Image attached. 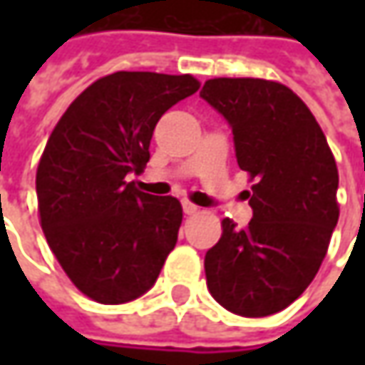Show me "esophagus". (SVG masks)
I'll return each mask as SVG.
<instances>
[{
	"label": "esophagus",
	"instance_id": "obj_1",
	"mask_svg": "<svg viewBox=\"0 0 365 365\" xmlns=\"http://www.w3.org/2000/svg\"><path fill=\"white\" fill-rule=\"evenodd\" d=\"M182 211H185V215H195V213H199V207L189 201H182Z\"/></svg>",
	"mask_w": 365,
	"mask_h": 365
}]
</instances>
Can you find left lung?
I'll return each mask as SVG.
<instances>
[{"label":"left lung","mask_w":365,"mask_h":365,"mask_svg":"<svg viewBox=\"0 0 365 365\" xmlns=\"http://www.w3.org/2000/svg\"><path fill=\"white\" fill-rule=\"evenodd\" d=\"M201 97L230 123L237 164L256 178L247 227L223 219L205 254L207 288L235 315H274L301 297L327 254L339 219L335 158L315 115L280 83L209 78Z\"/></svg>","instance_id":"obj_1"}]
</instances>
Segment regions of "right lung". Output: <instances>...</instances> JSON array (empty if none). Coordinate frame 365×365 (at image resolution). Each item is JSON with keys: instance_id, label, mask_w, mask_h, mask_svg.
I'll list each match as a JSON object with an SVG mask.
<instances>
[{"instance_id": "1", "label": "right lung", "mask_w": 365, "mask_h": 365, "mask_svg": "<svg viewBox=\"0 0 365 365\" xmlns=\"http://www.w3.org/2000/svg\"><path fill=\"white\" fill-rule=\"evenodd\" d=\"M199 91L190 75L120 71L64 111L38 164L40 225L73 284L101 304L154 287L175 250L182 207L135 189L162 115Z\"/></svg>"}]
</instances>
